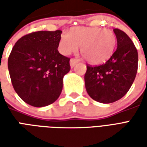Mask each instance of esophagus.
<instances>
[{
	"instance_id": "obj_1",
	"label": "esophagus",
	"mask_w": 147,
	"mask_h": 147,
	"mask_svg": "<svg viewBox=\"0 0 147 147\" xmlns=\"http://www.w3.org/2000/svg\"><path fill=\"white\" fill-rule=\"evenodd\" d=\"M78 62H80L79 60H76V59H75V58H71L70 60V66L71 67H75V65L78 63Z\"/></svg>"
}]
</instances>
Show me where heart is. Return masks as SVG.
Wrapping results in <instances>:
<instances>
[{
	"label": "heart",
	"instance_id": "obj_1",
	"mask_svg": "<svg viewBox=\"0 0 147 147\" xmlns=\"http://www.w3.org/2000/svg\"><path fill=\"white\" fill-rule=\"evenodd\" d=\"M117 38L112 30L101 27H76L69 34L63 33L59 41L61 53L69 55L78 50L90 64H101L109 60L113 53Z\"/></svg>",
	"mask_w": 147,
	"mask_h": 147
}]
</instances>
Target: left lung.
<instances>
[{
  "mask_svg": "<svg viewBox=\"0 0 147 147\" xmlns=\"http://www.w3.org/2000/svg\"><path fill=\"white\" fill-rule=\"evenodd\" d=\"M117 48L105 64L86 66L84 76L87 94L101 103H112L129 90L138 70V52L129 37L114 29Z\"/></svg>",
  "mask_w": 147,
  "mask_h": 147,
  "instance_id": "obj_1",
  "label": "left lung"
}]
</instances>
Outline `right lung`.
I'll list each match as a JSON object with an SVG mask.
<instances>
[{
    "mask_svg": "<svg viewBox=\"0 0 147 147\" xmlns=\"http://www.w3.org/2000/svg\"><path fill=\"white\" fill-rule=\"evenodd\" d=\"M62 31L41 30L24 35L15 44L8 67L15 91L34 107L53 103L70 71V58L57 50Z\"/></svg>",
    "mask_w": 147,
    "mask_h": 147,
    "instance_id": "obj_1",
    "label": "right lung"
}]
</instances>
